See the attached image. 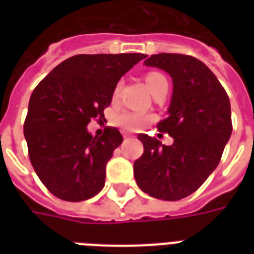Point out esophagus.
Returning a JSON list of instances; mask_svg holds the SVG:
<instances>
[{"label": "esophagus", "instance_id": "obj_1", "mask_svg": "<svg viewBox=\"0 0 254 254\" xmlns=\"http://www.w3.org/2000/svg\"><path fill=\"white\" fill-rule=\"evenodd\" d=\"M131 135L127 134V133H124V138H130Z\"/></svg>", "mask_w": 254, "mask_h": 254}]
</instances>
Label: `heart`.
Here are the masks:
<instances>
[{"label": "heart", "instance_id": "obj_1", "mask_svg": "<svg viewBox=\"0 0 254 254\" xmlns=\"http://www.w3.org/2000/svg\"><path fill=\"white\" fill-rule=\"evenodd\" d=\"M163 83H167V80L162 73L149 72L146 75V84L147 87L150 88L151 92H154L155 89H157L161 84H163ZM121 87H123V83L119 81L115 88V96L119 95L120 91H121ZM149 120H150L149 116L141 115V113H135V112H123V113H120V115L116 117V123H117V125L124 127V129H127V130L135 131L145 127V124H146Z\"/></svg>", "mask_w": 254, "mask_h": 254}]
</instances>
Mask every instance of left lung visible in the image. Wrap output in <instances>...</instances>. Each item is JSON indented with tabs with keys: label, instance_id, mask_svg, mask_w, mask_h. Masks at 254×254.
Wrapping results in <instances>:
<instances>
[{
	"label": "left lung",
	"instance_id": "1",
	"mask_svg": "<svg viewBox=\"0 0 254 254\" xmlns=\"http://www.w3.org/2000/svg\"><path fill=\"white\" fill-rule=\"evenodd\" d=\"M145 64L173 79L169 116L159 131L174 143L138 134L143 154L134 162V178L143 192L162 200H179L195 192L220 162L232 133L231 104L213 72L199 59L183 54L151 55Z\"/></svg>",
	"mask_w": 254,
	"mask_h": 254
}]
</instances>
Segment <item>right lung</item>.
<instances>
[{
    "label": "right lung",
    "instance_id": "add662e5",
    "mask_svg": "<svg viewBox=\"0 0 254 254\" xmlns=\"http://www.w3.org/2000/svg\"><path fill=\"white\" fill-rule=\"evenodd\" d=\"M143 54L75 55L57 65L31 93L25 133L30 162L46 189L65 201L95 196L105 185V166L123 142L117 127L101 137L87 130L104 119L117 81Z\"/></svg>",
    "mask_w": 254,
    "mask_h": 254
}]
</instances>
